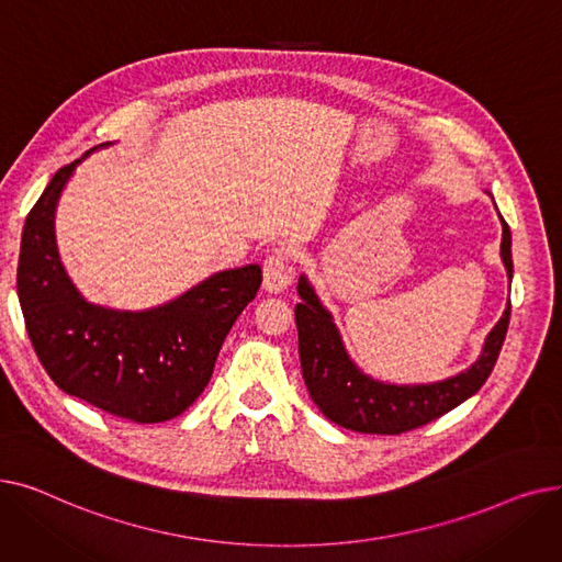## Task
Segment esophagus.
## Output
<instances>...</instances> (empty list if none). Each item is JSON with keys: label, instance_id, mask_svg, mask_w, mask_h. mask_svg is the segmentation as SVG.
Here are the masks:
<instances>
[{"label": "esophagus", "instance_id": "esophagus-1", "mask_svg": "<svg viewBox=\"0 0 562 562\" xmlns=\"http://www.w3.org/2000/svg\"><path fill=\"white\" fill-rule=\"evenodd\" d=\"M293 280V266L284 250H276L263 261V289L269 293L284 291Z\"/></svg>", "mask_w": 562, "mask_h": 562}]
</instances>
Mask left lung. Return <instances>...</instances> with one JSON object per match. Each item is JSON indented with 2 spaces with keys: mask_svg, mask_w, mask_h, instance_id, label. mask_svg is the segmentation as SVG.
<instances>
[{
  "mask_svg": "<svg viewBox=\"0 0 562 562\" xmlns=\"http://www.w3.org/2000/svg\"><path fill=\"white\" fill-rule=\"evenodd\" d=\"M501 227V261L513 280L510 227L504 218ZM299 352L312 401L337 426L371 435H398L419 428L474 396L496 364L510 321L508 303L504 316L485 337L479 360L458 375L428 385H392L367 375L350 360L333 314L318 301L307 276L299 278Z\"/></svg>",
  "mask_w": 562,
  "mask_h": 562,
  "instance_id": "obj_1",
  "label": "left lung"
}]
</instances>
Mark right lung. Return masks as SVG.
Wrapping results in <instances>:
<instances>
[{"mask_svg": "<svg viewBox=\"0 0 562 562\" xmlns=\"http://www.w3.org/2000/svg\"><path fill=\"white\" fill-rule=\"evenodd\" d=\"M81 159L52 177L26 216L18 261L24 326L58 390L113 417L168 422L206 387L229 328L257 296L261 269L248 263L218 271L140 312L86 301L64 269L54 234L58 198Z\"/></svg>", "mask_w": 562, "mask_h": 562, "instance_id": "1", "label": "right lung"}]
</instances>
